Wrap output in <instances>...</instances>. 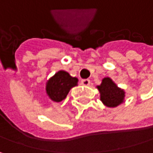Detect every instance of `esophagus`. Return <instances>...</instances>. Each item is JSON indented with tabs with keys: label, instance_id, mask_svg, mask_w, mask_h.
<instances>
[{
	"label": "esophagus",
	"instance_id": "34e87169",
	"mask_svg": "<svg viewBox=\"0 0 153 153\" xmlns=\"http://www.w3.org/2000/svg\"><path fill=\"white\" fill-rule=\"evenodd\" d=\"M81 84L83 85H90V80L89 79H82L81 80Z\"/></svg>",
	"mask_w": 153,
	"mask_h": 153
}]
</instances>
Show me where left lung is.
Masks as SVG:
<instances>
[{
	"instance_id": "1",
	"label": "left lung",
	"mask_w": 153,
	"mask_h": 153,
	"mask_svg": "<svg viewBox=\"0 0 153 153\" xmlns=\"http://www.w3.org/2000/svg\"><path fill=\"white\" fill-rule=\"evenodd\" d=\"M101 94V101L108 107H115L123 102L124 92L117 87L111 78L105 77L97 86Z\"/></svg>"
}]
</instances>
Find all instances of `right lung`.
<instances>
[{"label": "right lung", "instance_id": "add662e5", "mask_svg": "<svg viewBox=\"0 0 153 153\" xmlns=\"http://www.w3.org/2000/svg\"><path fill=\"white\" fill-rule=\"evenodd\" d=\"M77 78L72 77L66 71H59L56 73L47 83V94L55 102H61L66 98L69 90L76 85Z\"/></svg>", "mask_w": 153, "mask_h": 153}]
</instances>
